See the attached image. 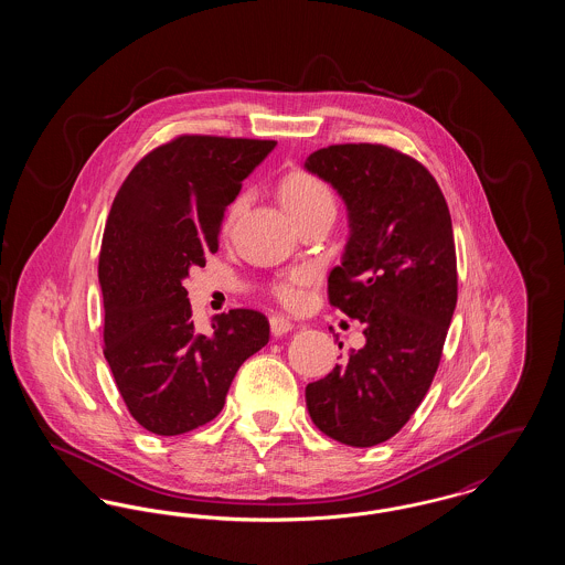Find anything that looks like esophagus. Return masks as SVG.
<instances>
[{"label": "esophagus", "mask_w": 565, "mask_h": 565, "mask_svg": "<svg viewBox=\"0 0 565 565\" xmlns=\"http://www.w3.org/2000/svg\"><path fill=\"white\" fill-rule=\"evenodd\" d=\"M270 332L275 334V337H281V334H288L290 330H292V326L295 323L290 322L288 318H284V316H270Z\"/></svg>", "instance_id": "1"}]
</instances>
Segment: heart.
<instances>
[{
	"instance_id": "heart-1",
	"label": "heart",
	"mask_w": 565,
	"mask_h": 565,
	"mask_svg": "<svg viewBox=\"0 0 565 565\" xmlns=\"http://www.w3.org/2000/svg\"><path fill=\"white\" fill-rule=\"evenodd\" d=\"M279 194H281L284 205L288 207L290 214L295 215L296 220L318 214L323 210H334V196L328 189V184L316 173H309V171H302V169H296V171H290L288 175H284V180L279 184ZM245 203H247L245 194H239V196L233 199V203L228 205L226 217H224L226 228L239 217ZM311 281H313L311 270H290L273 284V295L284 307L300 309L307 302Z\"/></svg>"
}]
</instances>
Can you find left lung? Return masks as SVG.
<instances>
[{"label": "left lung", "instance_id": "1", "mask_svg": "<svg viewBox=\"0 0 565 565\" xmlns=\"http://www.w3.org/2000/svg\"><path fill=\"white\" fill-rule=\"evenodd\" d=\"M305 167L348 205L350 242L328 300L366 339L307 385V408L326 436L373 447L411 419L440 364L457 302L451 215L430 171L381 143L328 146Z\"/></svg>", "mask_w": 565, "mask_h": 565}]
</instances>
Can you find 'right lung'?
Here are the masks:
<instances>
[{"instance_id":"right-lung-1","label":"right lung","mask_w":565,"mask_h":565,"mask_svg":"<svg viewBox=\"0 0 565 565\" xmlns=\"http://www.w3.org/2000/svg\"><path fill=\"white\" fill-rule=\"evenodd\" d=\"M273 139L180 135L135 164L114 196L102 254L104 355L135 422L178 436L212 422L243 362L269 343L254 309L192 322L182 279L217 252L226 207Z\"/></svg>"}]
</instances>
